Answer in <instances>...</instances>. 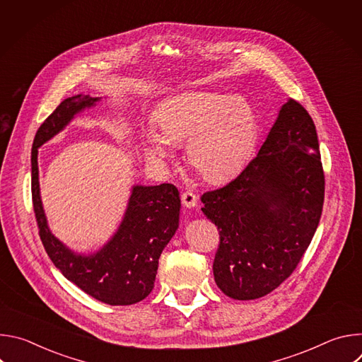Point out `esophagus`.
Instances as JSON below:
<instances>
[{
	"label": "esophagus",
	"instance_id": "esophagus-1",
	"mask_svg": "<svg viewBox=\"0 0 362 362\" xmlns=\"http://www.w3.org/2000/svg\"><path fill=\"white\" fill-rule=\"evenodd\" d=\"M180 199H182V203L183 206H186V208H193V206L197 203V197L193 192H183L180 194Z\"/></svg>",
	"mask_w": 362,
	"mask_h": 362
}]
</instances>
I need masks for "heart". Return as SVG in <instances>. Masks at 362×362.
Returning <instances> with one entry per match:
<instances>
[{
    "label": "heart",
    "mask_w": 362,
    "mask_h": 362,
    "mask_svg": "<svg viewBox=\"0 0 362 362\" xmlns=\"http://www.w3.org/2000/svg\"><path fill=\"white\" fill-rule=\"evenodd\" d=\"M158 133L147 130L143 144L151 160L165 162L172 147L187 141L186 160L203 179L218 183L246 162L256 139V119L242 98L192 93L169 100L154 116Z\"/></svg>",
    "instance_id": "heart-1"
}]
</instances>
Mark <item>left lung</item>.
Segmentation results:
<instances>
[{
  "label": "left lung",
  "instance_id": "obj_1",
  "mask_svg": "<svg viewBox=\"0 0 362 362\" xmlns=\"http://www.w3.org/2000/svg\"><path fill=\"white\" fill-rule=\"evenodd\" d=\"M324 196L314 120L291 98L257 156L228 185L200 197L202 212L219 229L214 261L219 289L247 300L288 279L314 238Z\"/></svg>",
  "mask_w": 362,
  "mask_h": 362
}]
</instances>
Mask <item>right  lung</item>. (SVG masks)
<instances>
[{"instance_id":"right-lung-1","label":"right lung","mask_w":362,"mask_h":362,"mask_svg":"<svg viewBox=\"0 0 362 362\" xmlns=\"http://www.w3.org/2000/svg\"><path fill=\"white\" fill-rule=\"evenodd\" d=\"M98 98L74 95L60 103L35 133L31 150V196L38 235L49 259L87 295L109 305H132L153 289L159 257L179 226L180 199L172 183L134 186L124 219L113 239L95 255H76L51 235L38 186V147Z\"/></svg>"}]
</instances>
